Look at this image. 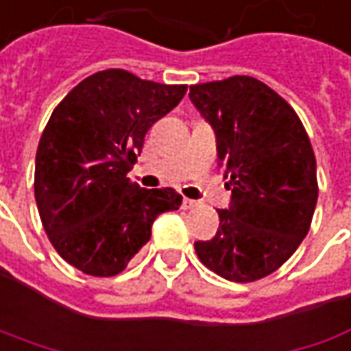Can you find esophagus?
<instances>
[{"label": "esophagus", "instance_id": "34e87169", "mask_svg": "<svg viewBox=\"0 0 351 351\" xmlns=\"http://www.w3.org/2000/svg\"><path fill=\"white\" fill-rule=\"evenodd\" d=\"M180 208H182V210H194V208H198V202H196V200H191V198H182Z\"/></svg>", "mask_w": 351, "mask_h": 351}]
</instances>
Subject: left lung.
Returning <instances> with one entry per match:
<instances>
[{
	"instance_id": "1",
	"label": "left lung",
	"mask_w": 351,
	"mask_h": 351,
	"mask_svg": "<svg viewBox=\"0 0 351 351\" xmlns=\"http://www.w3.org/2000/svg\"><path fill=\"white\" fill-rule=\"evenodd\" d=\"M191 101L214 128L232 202L220 228L196 241L198 259L228 281L263 279L297 252L318 200L316 159L297 112L252 76L191 86Z\"/></svg>"
}]
</instances>
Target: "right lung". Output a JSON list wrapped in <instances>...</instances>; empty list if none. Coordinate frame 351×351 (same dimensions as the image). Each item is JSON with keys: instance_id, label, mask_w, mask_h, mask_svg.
Segmentation results:
<instances>
[{"instance_id": "obj_1", "label": "right lung", "mask_w": 351, "mask_h": 351, "mask_svg": "<svg viewBox=\"0 0 351 351\" xmlns=\"http://www.w3.org/2000/svg\"><path fill=\"white\" fill-rule=\"evenodd\" d=\"M184 94V84L110 69L88 76L54 108L38 141L35 200L54 250L86 275L121 273L149 241L157 216L182 204L175 189L147 191L128 173L149 128Z\"/></svg>"}]
</instances>
